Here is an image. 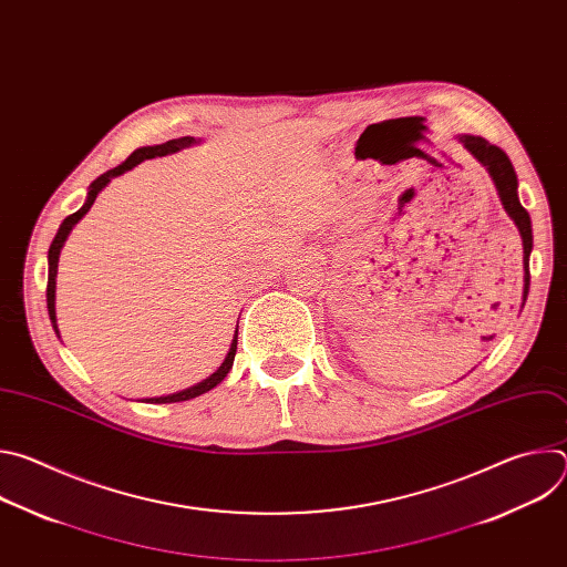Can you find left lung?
Wrapping results in <instances>:
<instances>
[{
    "label": "left lung",
    "instance_id": "1",
    "mask_svg": "<svg viewBox=\"0 0 567 567\" xmlns=\"http://www.w3.org/2000/svg\"><path fill=\"white\" fill-rule=\"evenodd\" d=\"M457 141L464 145V150H468L473 154V158H477V164H482V168H487L496 190H498V197L503 202V208L505 213L514 219L518 233H520V239H523V305L527 300V293H529V254H532V247H534V237H532V219H529V213L523 208L520 199H518V177H516V171L512 166L509 156L498 147V145H492L489 141H484L482 136H471V134H460Z\"/></svg>",
    "mask_w": 567,
    "mask_h": 567
}]
</instances>
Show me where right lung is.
Instances as JSON below:
<instances>
[{"instance_id": "1", "label": "right lung", "mask_w": 567, "mask_h": 567, "mask_svg": "<svg viewBox=\"0 0 567 567\" xmlns=\"http://www.w3.org/2000/svg\"><path fill=\"white\" fill-rule=\"evenodd\" d=\"M199 143H202V138L182 136V138H173V141H166V143H161V145H145V147L134 150V152L123 161L121 166L107 171L105 175H101L99 179L92 182L83 208L75 210V213L69 215V217H64V221L60 224V228H58V233H55V237H53V241H51V247H49V282H47V307H49V318H51V326H53V332L58 334V339H60V332H58V318H55V276H58L60 251H62V247H64V241H66L71 228L90 213V208H92V204L96 202L99 193H101L114 177H121V175H125L127 171L136 168V166L141 164V161H145V158L175 154V152H179V150H186V147L199 145ZM235 352H237V328H235V337H233V341H230V348H228L226 359L221 361V365H219L210 377H206L204 381H199V383H195V385H190V388H186V390H179V392H173V394H166V396H150V399H145V401H147V403H175V401L195 399V396H199V394L213 390V388H215L217 383H221L224 377L230 372Z\"/></svg>"}]
</instances>
